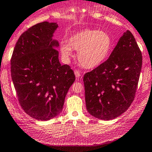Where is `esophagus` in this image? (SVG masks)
<instances>
[{
	"label": "esophagus",
	"mask_w": 152,
	"mask_h": 152,
	"mask_svg": "<svg viewBox=\"0 0 152 152\" xmlns=\"http://www.w3.org/2000/svg\"><path fill=\"white\" fill-rule=\"evenodd\" d=\"M75 75L76 77H79L80 76V72L79 70H77V69L75 70Z\"/></svg>",
	"instance_id": "1"
}]
</instances>
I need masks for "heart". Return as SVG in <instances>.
Listing matches in <instances>:
<instances>
[{"mask_svg":"<svg viewBox=\"0 0 152 152\" xmlns=\"http://www.w3.org/2000/svg\"><path fill=\"white\" fill-rule=\"evenodd\" d=\"M112 40L107 32L85 29L72 35L68 43L61 45V52L69 58L72 49L78 50L77 58L84 67L92 69L105 61L112 48Z\"/></svg>","mask_w":152,"mask_h":152,"instance_id":"obj_1","label":"heart"}]
</instances>
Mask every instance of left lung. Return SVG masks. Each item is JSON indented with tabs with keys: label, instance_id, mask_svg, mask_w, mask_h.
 <instances>
[{
	"label": "left lung",
	"instance_id": "1",
	"mask_svg": "<svg viewBox=\"0 0 152 152\" xmlns=\"http://www.w3.org/2000/svg\"><path fill=\"white\" fill-rule=\"evenodd\" d=\"M141 66V51L128 30L107 60L83 77L88 112L104 120L124 113L134 100Z\"/></svg>",
	"mask_w": 152,
	"mask_h": 152
}]
</instances>
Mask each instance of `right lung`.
<instances>
[{
	"instance_id": "right-lung-1",
	"label": "right lung",
	"mask_w": 152,
	"mask_h": 152,
	"mask_svg": "<svg viewBox=\"0 0 152 152\" xmlns=\"http://www.w3.org/2000/svg\"><path fill=\"white\" fill-rule=\"evenodd\" d=\"M56 23L40 22L21 35L11 58V73L19 104L36 120L45 121L63 109L65 96L75 80L74 72L58 61L52 40Z\"/></svg>"
}]
</instances>
